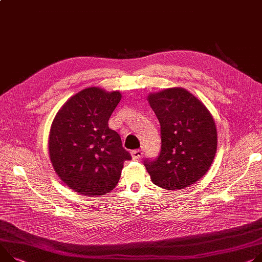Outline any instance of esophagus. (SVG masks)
<instances>
[{
    "instance_id": "34e87169",
    "label": "esophagus",
    "mask_w": 262,
    "mask_h": 262,
    "mask_svg": "<svg viewBox=\"0 0 262 262\" xmlns=\"http://www.w3.org/2000/svg\"><path fill=\"white\" fill-rule=\"evenodd\" d=\"M131 155H132L133 159H140L143 156V152H142V150H133L131 152Z\"/></svg>"
}]
</instances>
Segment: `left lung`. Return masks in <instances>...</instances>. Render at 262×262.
<instances>
[{
    "label": "left lung",
    "mask_w": 262,
    "mask_h": 262,
    "mask_svg": "<svg viewBox=\"0 0 262 262\" xmlns=\"http://www.w3.org/2000/svg\"><path fill=\"white\" fill-rule=\"evenodd\" d=\"M148 102L160 124L162 150L145 167L154 185L185 189L210 169L217 150V130L207 107L184 88L150 93Z\"/></svg>",
    "instance_id": "left-lung-1"
}]
</instances>
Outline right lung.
Listing matches in <instances>:
<instances>
[{"mask_svg": "<svg viewBox=\"0 0 262 262\" xmlns=\"http://www.w3.org/2000/svg\"><path fill=\"white\" fill-rule=\"evenodd\" d=\"M122 94L89 87L71 96L56 113L49 134L55 173L74 192L104 195L119 180L130 153L108 120Z\"/></svg>", "mask_w": 262, "mask_h": 262, "instance_id": "right-lung-1", "label": "right lung"}]
</instances>
